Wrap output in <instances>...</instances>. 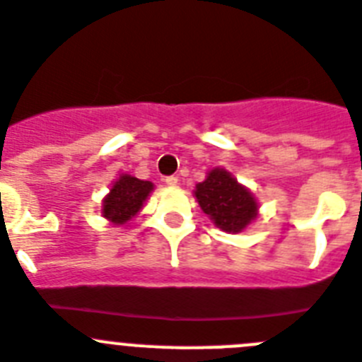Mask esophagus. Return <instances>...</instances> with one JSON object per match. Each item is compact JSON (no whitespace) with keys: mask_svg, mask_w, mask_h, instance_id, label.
<instances>
[{"mask_svg":"<svg viewBox=\"0 0 362 362\" xmlns=\"http://www.w3.org/2000/svg\"><path fill=\"white\" fill-rule=\"evenodd\" d=\"M163 182H165V184L171 185V187H173V185L178 184V178L177 177H165V180H163Z\"/></svg>","mask_w":362,"mask_h":362,"instance_id":"34e87169","label":"esophagus"}]
</instances>
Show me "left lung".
I'll return each mask as SVG.
<instances>
[{
	"mask_svg": "<svg viewBox=\"0 0 362 362\" xmlns=\"http://www.w3.org/2000/svg\"><path fill=\"white\" fill-rule=\"evenodd\" d=\"M194 197L213 224L226 233L244 231L259 213L253 193L226 169L215 168L207 173L206 180L197 184Z\"/></svg>",
	"mask_w": 362,
	"mask_h": 362,
	"instance_id": "obj_1",
	"label": "left lung"
}]
</instances>
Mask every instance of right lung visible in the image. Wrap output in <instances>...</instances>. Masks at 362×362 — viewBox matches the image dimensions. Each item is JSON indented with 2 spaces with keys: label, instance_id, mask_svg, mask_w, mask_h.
<instances>
[{
  "label": "right lung",
  "instance_id": "1",
  "mask_svg": "<svg viewBox=\"0 0 362 362\" xmlns=\"http://www.w3.org/2000/svg\"><path fill=\"white\" fill-rule=\"evenodd\" d=\"M153 189L155 185L151 182L140 180L131 175H120V178L112 184L109 194L103 199L102 215L116 226L125 224L142 209Z\"/></svg>",
  "mask_w": 362,
  "mask_h": 362
}]
</instances>
